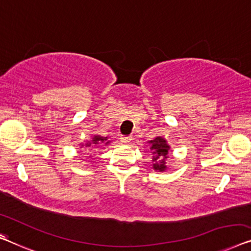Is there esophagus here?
I'll return each instance as SVG.
<instances>
[{
	"mask_svg": "<svg viewBox=\"0 0 251 251\" xmlns=\"http://www.w3.org/2000/svg\"><path fill=\"white\" fill-rule=\"evenodd\" d=\"M120 140H121L122 143H125V144H129L130 141L132 140V137H130V136H121V137H120Z\"/></svg>",
	"mask_w": 251,
	"mask_h": 251,
	"instance_id": "obj_1",
	"label": "esophagus"
}]
</instances>
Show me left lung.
Listing matches in <instances>:
<instances>
[{
  "mask_svg": "<svg viewBox=\"0 0 251 251\" xmlns=\"http://www.w3.org/2000/svg\"><path fill=\"white\" fill-rule=\"evenodd\" d=\"M151 150L152 151V168L156 171H164L166 169L165 159L168 158V152L170 146L166 144V140L163 139L162 137H156L155 139L150 141Z\"/></svg>",
  "mask_w": 251,
  "mask_h": 251,
  "instance_id": "8db88e82",
  "label": "left lung"
}]
</instances>
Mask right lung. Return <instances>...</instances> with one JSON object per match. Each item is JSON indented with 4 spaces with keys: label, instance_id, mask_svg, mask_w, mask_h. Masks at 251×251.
<instances>
[{
    "label": "right lung",
    "instance_id": "obj_1",
    "mask_svg": "<svg viewBox=\"0 0 251 251\" xmlns=\"http://www.w3.org/2000/svg\"><path fill=\"white\" fill-rule=\"evenodd\" d=\"M106 139H107V138H103V137H100V136H95V137L93 138V141H92V143H93V144H95V145H99V143H105V144H108V143H110V141H107ZM92 143L86 144V147H89L90 145H92Z\"/></svg>",
    "mask_w": 251,
    "mask_h": 251
}]
</instances>
